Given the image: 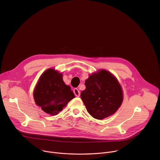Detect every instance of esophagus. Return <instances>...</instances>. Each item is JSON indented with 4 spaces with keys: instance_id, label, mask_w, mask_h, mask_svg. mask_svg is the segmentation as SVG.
I'll list each match as a JSON object with an SVG mask.
<instances>
[{
    "instance_id": "34e87169",
    "label": "esophagus",
    "mask_w": 160,
    "mask_h": 160,
    "mask_svg": "<svg viewBox=\"0 0 160 160\" xmlns=\"http://www.w3.org/2000/svg\"><path fill=\"white\" fill-rule=\"evenodd\" d=\"M73 93L75 94V96L76 97H80V91L77 88H74L73 89Z\"/></svg>"
}]
</instances>
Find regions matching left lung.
<instances>
[{"label":"left lung","mask_w":160,"mask_h":160,"mask_svg":"<svg viewBox=\"0 0 160 160\" xmlns=\"http://www.w3.org/2000/svg\"><path fill=\"white\" fill-rule=\"evenodd\" d=\"M80 96L90 115L98 120L115 113L123 101L118 82L109 72L101 70L89 76Z\"/></svg>","instance_id":"left-lung-1"}]
</instances>
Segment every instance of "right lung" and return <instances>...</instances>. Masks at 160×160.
<instances>
[{"mask_svg": "<svg viewBox=\"0 0 160 160\" xmlns=\"http://www.w3.org/2000/svg\"><path fill=\"white\" fill-rule=\"evenodd\" d=\"M37 105L51 115H56L75 98L70 86L65 85L62 74L53 69L45 71L40 77L33 92Z\"/></svg>", "mask_w": 160, "mask_h": 160, "instance_id": "add662e5", "label": "right lung"}]
</instances>
